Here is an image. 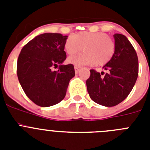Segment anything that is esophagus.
<instances>
[{"label": "esophagus", "mask_w": 150, "mask_h": 150, "mask_svg": "<svg viewBox=\"0 0 150 150\" xmlns=\"http://www.w3.org/2000/svg\"><path fill=\"white\" fill-rule=\"evenodd\" d=\"M74 69H75V72L76 73V74H77L78 73V71H79V69H80V67H79V66H74Z\"/></svg>", "instance_id": "34e87169"}]
</instances>
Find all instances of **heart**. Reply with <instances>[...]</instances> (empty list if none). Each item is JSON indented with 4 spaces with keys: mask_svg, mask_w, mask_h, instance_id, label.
Wrapping results in <instances>:
<instances>
[{
    "mask_svg": "<svg viewBox=\"0 0 150 150\" xmlns=\"http://www.w3.org/2000/svg\"><path fill=\"white\" fill-rule=\"evenodd\" d=\"M84 52L69 57L68 62L76 66L104 65L112 59L116 44L112 38L104 32L82 31L71 35L66 40L64 48L69 55L81 51Z\"/></svg>",
    "mask_w": 150,
    "mask_h": 150,
    "instance_id": "obj_1",
    "label": "heart"
}]
</instances>
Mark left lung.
I'll use <instances>...</instances> for the list:
<instances>
[{
	"label": "left lung",
	"instance_id": "obj_1",
	"mask_svg": "<svg viewBox=\"0 0 150 150\" xmlns=\"http://www.w3.org/2000/svg\"><path fill=\"white\" fill-rule=\"evenodd\" d=\"M116 51L104 66L106 74L90 70L87 90L92 100L105 107H113L126 98L138 76V59L134 48L123 34L113 35Z\"/></svg>",
	"mask_w": 150,
	"mask_h": 150
}]
</instances>
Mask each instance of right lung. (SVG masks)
Masks as SVG:
<instances>
[{
    "label": "right lung",
    "mask_w": 150,
    "mask_h": 150,
    "mask_svg": "<svg viewBox=\"0 0 150 150\" xmlns=\"http://www.w3.org/2000/svg\"><path fill=\"white\" fill-rule=\"evenodd\" d=\"M67 36L45 33L23 46L17 61V76L25 95L40 107L58 104L65 97L69 82L75 76L72 64L64 65ZM59 67L55 71L52 68Z\"/></svg>",
    "instance_id": "1"
}]
</instances>
